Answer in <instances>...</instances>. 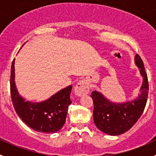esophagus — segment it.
<instances>
[{
    "label": "esophagus",
    "mask_w": 156,
    "mask_h": 156,
    "mask_svg": "<svg viewBox=\"0 0 156 156\" xmlns=\"http://www.w3.org/2000/svg\"><path fill=\"white\" fill-rule=\"evenodd\" d=\"M89 92V85L85 80L80 81L75 87V93L78 97H82L83 95L87 94Z\"/></svg>",
    "instance_id": "esophagus-1"
}]
</instances>
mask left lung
Returning <instances> with one entry per match:
<instances>
[{
	"instance_id": "1",
	"label": "left lung",
	"mask_w": 156,
	"mask_h": 156,
	"mask_svg": "<svg viewBox=\"0 0 156 156\" xmlns=\"http://www.w3.org/2000/svg\"><path fill=\"white\" fill-rule=\"evenodd\" d=\"M135 65L143 78L140 94L133 100L123 103H114L103 94L93 91L90 97L94 102V121L100 130L111 136H118L130 130L137 122L145 108L148 97L149 84L144 62L136 54Z\"/></svg>"
}]
</instances>
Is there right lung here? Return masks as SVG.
I'll return each instance as SVG.
<instances>
[{
    "label": "right lung",
    "mask_w": 156,
    "mask_h": 156,
    "mask_svg": "<svg viewBox=\"0 0 156 156\" xmlns=\"http://www.w3.org/2000/svg\"><path fill=\"white\" fill-rule=\"evenodd\" d=\"M15 59L11 66L10 94L12 105L19 117L33 130L56 133L66 122L72 86L63 88L41 102L26 101L20 95L15 83Z\"/></svg>",
    "instance_id": "right-lung-1"
}]
</instances>
